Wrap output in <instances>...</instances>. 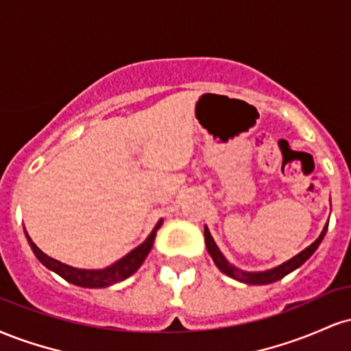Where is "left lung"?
<instances>
[{"instance_id":"8db88e82","label":"left lung","mask_w":351,"mask_h":351,"mask_svg":"<svg viewBox=\"0 0 351 351\" xmlns=\"http://www.w3.org/2000/svg\"><path fill=\"white\" fill-rule=\"evenodd\" d=\"M327 229H328V223H327V226L324 228V231H322V234L318 236V239L315 241V243L310 244L307 249H304V251H302L300 254H297L295 257H292V259L287 261V263H284L282 265H279V267L271 269V271H265V272H243V271H237L236 267H232V265L229 264L226 259H224L219 249H217L216 243L213 241L211 234H209L208 228H204V241H206V247H208L209 256L213 257V261H215V264L217 265V269H219L221 272H224L226 276L232 277V279L244 282V284L263 285V284H271V282L280 280L282 277H285L287 274L295 271L297 267H300V265L304 264L305 261H307L308 257L317 251V247L320 245L325 232H327Z\"/></svg>"}]
</instances>
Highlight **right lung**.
Here are the masks:
<instances>
[{"mask_svg":"<svg viewBox=\"0 0 351 351\" xmlns=\"http://www.w3.org/2000/svg\"><path fill=\"white\" fill-rule=\"evenodd\" d=\"M162 223L163 221L160 219L158 224H156L155 229L152 231V234L148 236L147 239L138 245V247H135L130 254H127V256H125L123 259H120L119 263H115L114 265H110V267L107 269H102V271H86V269H75V267H71V265L59 263V261L46 256V254H44L41 249L31 241V237L27 236V232H26V237H27V243L31 245V249H33V252L36 254V257H38V259L41 261V264L46 265L47 269H51V271L59 274L62 279L71 282V284L79 285V287L100 289V287L114 285L117 282H122L127 279V277H130L132 274L136 272V269L143 264L145 257H147L148 252H150L153 241H155L156 231H158L160 226H162Z\"/></svg>","mask_w":351,"mask_h":351,"instance_id":"obj_1","label":"right lung"}]
</instances>
